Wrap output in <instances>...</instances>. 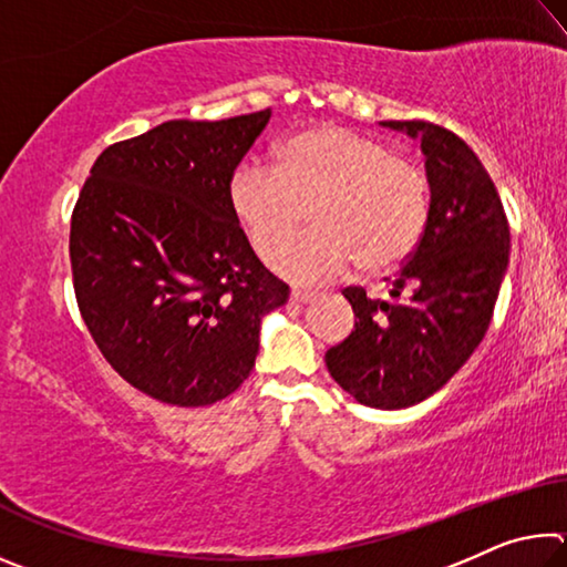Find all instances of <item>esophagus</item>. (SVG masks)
<instances>
[{"instance_id": "34e87169", "label": "esophagus", "mask_w": 567, "mask_h": 567, "mask_svg": "<svg viewBox=\"0 0 567 567\" xmlns=\"http://www.w3.org/2000/svg\"><path fill=\"white\" fill-rule=\"evenodd\" d=\"M312 297H315L312 292H305V290H292V292H290V300H292V302H300V305H302V302H310Z\"/></svg>"}]
</instances>
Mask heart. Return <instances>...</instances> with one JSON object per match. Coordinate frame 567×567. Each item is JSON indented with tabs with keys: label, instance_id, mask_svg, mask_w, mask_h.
Masks as SVG:
<instances>
[{
	"label": "heart",
	"instance_id": "b5f03b06",
	"mask_svg": "<svg viewBox=\"0 0 567 567\" xmlns=\"http://www.w3.org/2000/svg\"><path fill=\"white\" fill-rule=\"evenodd\" d=\"M227 205L262 260L293 236L315 206L316 233L275 256L295 285H320L350 272L395 270L415 252L430 219V179L380 140L348 127H315L277 150L270 167H239Z\"/></svg>",
	"mask_w": 567,
	"mask_h": 567
}]
</instances>
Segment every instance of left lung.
I'll return each mask as SVG.
<instances>
[{
	"mask_svg": "<svg viewBox=\"0 0 567 567\" xmlns=\"http://www.w3.org/2000/svg\"><path fill=\"white\" fill-rule=\"evenodd\" d=\"M420 140L430 219L392 282L390 302L348 287L354 330L328 350L332 380L360 405L427 400L483 342L511 255V227L491 175L463 140L430 122H380Z\"/></svg>",
	"mask_w": 567,
	"mask_h": 567,
	"instance_id": "left-lung-1",
	"label": "left lung"
}]
</instances>
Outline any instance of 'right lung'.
Wrapping results in <instances>:
<instances>
[{"mask_svg":"<svg viewBox=\"0 0 567 567\" xmlns=\"http://www.w3.org/2000/svg\"><path fill=\"white\" fill-rule=\"evenodd\" d=\"M272 110L172 120L102 152L72 215L82 320L132 388L203 408L243 385L262 318L290 297L227 205V182Z\"/></svg>","mask_w":567,"mask_h":567,"instance_id":"right-lung-1","label":"right lung"}]
</instances>
